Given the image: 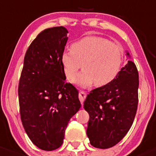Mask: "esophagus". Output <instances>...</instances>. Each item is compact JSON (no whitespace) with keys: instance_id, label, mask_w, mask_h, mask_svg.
I'll list each match as a JSON object with an SVG mask.
<instances>
[{"instance_id":"1","label":"esophagus","mask_w":156,"mask_h":156,"mask_svg":"<svg viewBox=\"0 0 156 156\" xmlns=\"http://www.w3.org/2000/svg\"><path fill=\"white\" fill-rule=\"evenodd\" d=\"M86 97H87V94H86L84 90H80L79 94H78V97H79V100H80V101H81V103H84Z\"/></svg>"}]
</instances>
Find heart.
<instances>
[{"label": "heart", "mask_w": 156, "mask_h": 156, "mask_svg": "<svg viewBox=\"0 0 156 156\" xmlns=\"http://www.w3.org/2000/svg\"><path fill=\"white\" fill-rule=\"evenodd\" d=\"M124 59L121 45L98 36H87L71 45L61 56L62 68L68 79H72L81 66L83 71L73 79L81 87L95 82L97 86L111 83L120 72Z\"/></svg>", "instance_id": "obj_1"}]
</instances>
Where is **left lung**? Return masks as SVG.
<instances>
[{
  "label": "left lung",
  "instance_id": "8db88e82",
  "mask_svg": "<svg viewBox=\"0 0 156 156\" xmlns=\"http://www.w3.org/2000/svg\"><path fill=\"white\" fill-rule=\"evenodd\" d=\"M138 87L137 69L129 60L111 83L89 93L84 108L90 115L87 135L93 146L112 147L126 135L137 109Z\"/></svg>",
  "mask_w": 156,
  "mask_h": 156
}]
</instances>
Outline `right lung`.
Returning a JSON list of instances; mask_svg holds the SVG:
<instances>
[{
	"mask_svg": "<svg viewBox=\"0 0 156 156\" xmlns=\"http://www.w3.org/2000/svg\"><path fill=\"white\" fill-rule=\"evenodd\" d=\"M67 33L57 26L37 36L25 55L19 83L22 123L31 142L46 151L61 146L69 120L81 107L78 90L66 82L61 62Z\"/></svg>",
	"mask_w": 156,
	"mask_h": 156,
	"instance_id": "obj_1",
	"label": "right lung"
}]
</instances>
